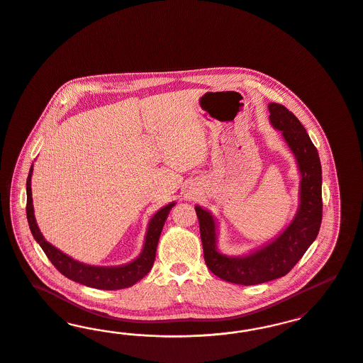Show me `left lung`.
<instances>
[{"instance_id": "1", "label": "left lung", "mask_w": 363, "mask_h": 363, "mask_svg": "<svg viewBox=\"0 0 363 363\" xmlns=\"http://www.w3.org/2000/svg\"><path fill=\"white\" fill-rule=\"evenodd\" d=\"M269 111L272 124L277 130H282L301 173L300 208L289 227L270 245L246 257L233 258L218 252L215 220L201 206H196L203 259L208 269L218 278L239 285H258L286 276L316 239L323 218L321 164L318 148L303 124L288 108L272 102Z\"/></svg>"}]
</instances>
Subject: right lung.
<instances>
[{
    "label": "right lung",
    "instance_id": "right-lung-1",
    "mask_svg": "<svg viewBox=\"0 0 363 363\" xmlns=\"http://www.w3.org/2000/svg\"><path fill=\"white\" fill-rule=\"evenodd\" d=\"M30 175H32V167L29 170L28 178H27V209L26 211H27L29 230L33 235L35 240L43 248L47 258L58 269L59 273H62L63 276L67 277L72 281H75L81 285H86L90 288L117 290L132 286L151 270L154 261H155V252H157V246L160 242L163 224L175 203L163 206L154 215V218L150 220L143 251L135 261L130 262L128 264H124V266H118V267L90 266V264H85L81 262L74 261L73 258L63 254L62 251H59L58 248L50 245L44 239L43 235L36 224L35 215H33Z\"/></svg>",
    "mask_w": 363,
    "mask_h": 363
}]
</instances>
